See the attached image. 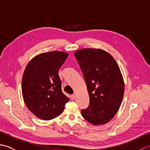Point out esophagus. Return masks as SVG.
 <instances>
[{
  "label": "esophagus",
  "instance_id": "obj_1",
  "mask_svg": "<svg viewBox=\"0 0 150 150\" xmlns=\"http://www.w3.org/2000/svg\"><path fill=\"white\" fill-rule=\"evenodd\" d=\"M75 97H76L75 94H73V95H71V100H74V99H75Z\"/></svg>",
  "mask_w": 150,
  "mask_h": 150
}]
</instances>
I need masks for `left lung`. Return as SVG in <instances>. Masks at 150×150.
<instances>
[{"label": "left lung", "mask_w": 150, "mask_h": 150, "mask_svg": "<svg viewBox=\"0 0 150 150\" xmlns=\"http://www.w3.org/2000/svg\"><path fill=\"white\" fill-rule=\"evenodd\" d=\"M85 79L90 104L82 117L93 125L109 122L122 103L124 84L119 67L110 54L100 49L86 48L75 53Z\"/></svg>", "instance_id": "1"}]
</instances>
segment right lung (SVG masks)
Here are the masks:
<instances>
[{"instance_id": "add662e5", "label": "right lung", "mask_w": 150, "mask_h": 150, "mask_svg": "<svg viewBox=\"0 0 150 150\" xmlns=\"http://www.w3.org/2000/svg\"><path fill=\"white\" fill-rule=\"evenodd\" d=\"M68 54L48 52L36 56L27 65L22 79L24 103L38 118L51 120L61 114L69 98L62 93L59 69Z\"/></svg>"}]
</instances>
